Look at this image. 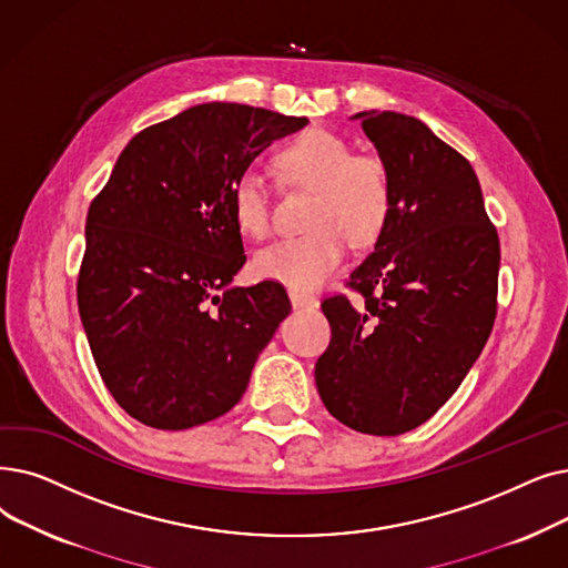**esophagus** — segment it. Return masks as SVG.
<instances>
[{
    "instance_id": "34e87169",
    "label": "esophagus",
    "mask_w": 568,
    "mask_h": 568,
    "mask_svg": "<svg viewBox=\"0 0 568 568\" xmlns=\"http://www.w3.org/2000/svg\"><path fill=\"white\" fill-rule=\"evenodd\" d=\"M292 300V306L297 311H304V308H317V300L315 297H308V294H300V292H292L290 294Z\"/></svg>"
}]
</instances>
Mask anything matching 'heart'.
Returning <instances> with one entry per match:
<instances>
[{
    "label": "heart",
    "instance_id": "obj_1",
    "mask_svg": "<svg viewBox=\"0 0 568 568\" xmlns=\"http://www.w3.org/2000/svg\"><path fill=\"white\" fill-rule=\"evenodd\" d=\"M274 166L283 183L315 190L311 232L260 248L253 255V274L290 292H313L341 266L348 236L368 243L385 227L392 200L387 169L381 158L353 153L348 141L327 130H308L287 143ZM230 206L243 234H268V194L255 171H243L232 183Z\"/></svg>",
    "mask_w": 568,
    "mask_h": 568
}]
</instances>
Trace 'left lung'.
Segmentation results:
<instances>
[{
	"label": "left lung",
	"instance_id": "8db88e82",
	"mask_svg": "<svg viewBox=\"0 0 568 568\" xmlns=\"http://www.w3.org/2000/svg\"><path fill=\"white\" fill-rule=\"evenodd\" d=\"M392 200L374 253L323 302L332 341L315 364L327 410L362 434L427 423L462 385L497 317L499 236L474 166L423 120L362 111Z\"/></svg>",
	"mask_w": 568,
	"mask_h": 568
}]
</instances>
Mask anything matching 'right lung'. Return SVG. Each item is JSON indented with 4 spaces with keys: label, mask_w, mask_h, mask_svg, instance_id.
Masks as SVG:
<instances>
[{
    "label": "right lung",
    "mask_w": 568,
    "mask_h": 568,
    "mask_svg": "<svg viewBox=\"0 0 568 568\" xmlns=\"http://www.w3.org/2000/svg\"><path fill=\"white\" fill-rule=\"evenodd\" d=\"M306 118L211 102L139 132L85 220L79 313L118 406L155 429L225 415L290 313L278 283L232 285L245 264L232 183Z\"/></svg>",
    "instance_id": "obj_1"
}]
</instances>
